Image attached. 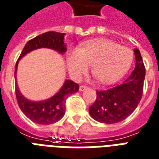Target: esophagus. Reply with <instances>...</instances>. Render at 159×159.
I'll return each mask as SVG.
<instances>
[{"mask_svg":"<svg viewBox=\"0 0 159 159\" xmlns=\"http://www.w3.org/2000/svg\"><path fill=\"white\" fill-rule=\"evenodd\" d=\"M87 88H88V87L85 86V85H80L79 89H80V91H84V89H86Z\"/></svg>","mask_w":159,"mask_h":159,"instance_id":"1","label":"esophagus"}]
</instances>
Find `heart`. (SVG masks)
I'll list each match as a JSON object with an SVG mask.
<instances>
[{
    "mask_svg": "<svg viewBox=\"0 0 159 159\" xmlns=\"http://www.w3.org/2000/svg\"><path fill=\"white\" fill-rule=\"evenodd\" d=\"M132 60L133 52L129 48L104 39L82 44L78 49L68 52L66 58L68 70L73 78H80L90 64L93 76L101 84H110L121 78Z\"/></svg>",
    "mask_w": 159,
    "mask_h": 159,
    "instance_id": "b5f03b06",
    "label": "heart"
}]
</instances>
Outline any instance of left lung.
<instances>
[{
    "mask_svg": "<svg viewBox=\"0 0 159 159\" xmlns=\"http://www.w3.org/2000/svg\"><path fill=\"white\" fill-rule=\"evenodd\" d=\"M136 66L123 83L105 90H96V100L89 107L91 117L102 123L120 122L128 117L140 102L143 93L145 66L140 51L134 50Z\"/></svg>",
    "mask_w": 159,
    "mask_h": 159,
    "instance_id": "obj_1",
    "label": "left lung"
}]
</instances>
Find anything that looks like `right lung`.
<instances>
[{"label":"right lung","mask_w":159,"mask_h":159,"mask_svg":"<svg viewBox=\"0 0 159 159\" xmlns=\"http://www.w3.org/2000/svg\"><path fill=\"white\" fill-rule=\"evenodd\" d=\"M64 35L65 33L51 31L43 33L27 42L19 56L18 60L16 61L15 67V80L16 81V69L19 59L27 52L41 48H48L64 53L67 50L64 43ZM15 84L16 101L21 111L33 122L42 125H49L60 120L65 113L66 100L69 96L78 92L80 88V85L74 81L65 80L64 85L54 96L46 101L34 102L27 100L21 95L16 82Z\"/></svg>","instance_id":"add662e5"}]
</instances>
